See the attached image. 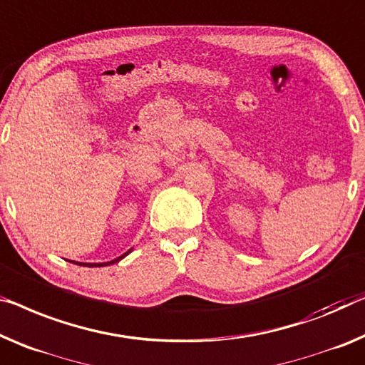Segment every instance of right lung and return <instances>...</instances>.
I'll use <instances>...</instances> for the list:
<instances>
[{
  "mask_svg": "<svg viewBox=\"0 0 365 365\" xmlns=\"http://www.w3.org/2000/svg\"><path fill=\"white\" fill-rule=\"evenodd\" d=\"M130 251H133V249H129L128 252H124L123 255H119V257L110 260V262H93V264H90V262H73V264H77V265H85V267H105V265H111V264H116V262H119V260L126 257V255H128Z\"/></svg>",
  "mask_w": 365,
  "mask_h": 365,
  "instance_id": "obj_1",
  "label": "right lung"
}]
</instances>
